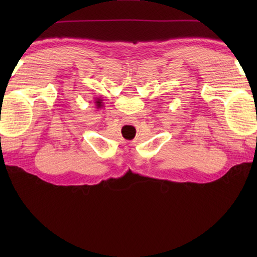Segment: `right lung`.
<instances>
[{"label":"right lung","mask_w":257,"mask_h":257,"mask_svg":"<svg viewBox=\"0 0 257 257\" xmlns=\"http://www.w3.org/2000/svg\"><path fill=\"white\" fill-rule=\"evenodd\" d=\"M94 103H95V105H96L97 108L103 106V102H102L101 97H96V98H95V102H94Z\"/></svg>","instance_id":"1"}]
</instances>
